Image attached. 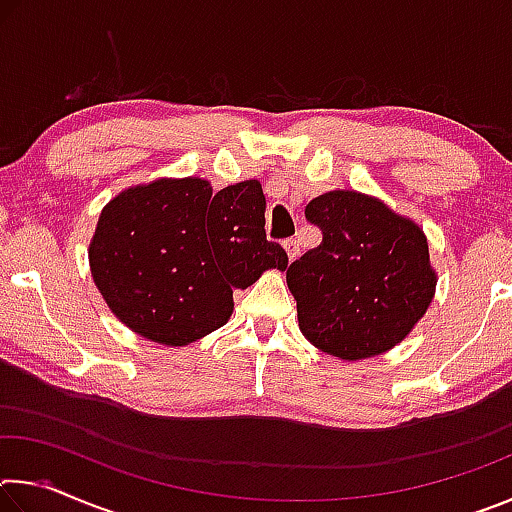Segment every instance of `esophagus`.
Listing matches in <instances>:
<instances>
[{"instance_id": "esophagus-1", "label": "esophagus", "mask_w": 512, "mask_h": 512, "mask_svg": "<svg viewBox=\"0 0 512 512\" xmlns=\"http://www.w3.org/2000/svg\"><path fill=\"white\" fill-rule=\"evenodd\" d=\"M284 250H287V255H289V259H296L298 255H300V244L296 239H284Z\"/></svg>"}]
</instances>
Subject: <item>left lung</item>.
Masks as SVG:
<instances>
[{
    "label": "left lung",
    "instance_id": "1",
    "mask_svg": "<svg viewBox=\"0 0 512 512\" xmlns=\"http://www.w3.org/2000/svg\"><path fill=\"white\" fill-rule=\"evenodd\" d=\"M305 216L323 241L287 268L300 332L348 361L391 350L436 291L427 237L377 198L345 189L314 198Z\"/></svg>",
    "mask_w": 512,
    "mask_h": 512
}]
</instances>
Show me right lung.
<instances>
[{"mask_svg": "<svg viewBox=\"0 0 512 512\" xmlns=\"http://www.w3.org/2000/svg\"><path fill=\"white\" fill-rule=\"evenodd\" d=\"M264 207L257 180L216 194L201 178L121 192L101 212L90 244L94 284L144 339H201L228 323L232 291L289 264L284 248L266 239Z\"/></svg>", "mask_w": 512, "mask_h": 512, "instance_id": "add662e5", "label": "right lung"}]
</instances>
